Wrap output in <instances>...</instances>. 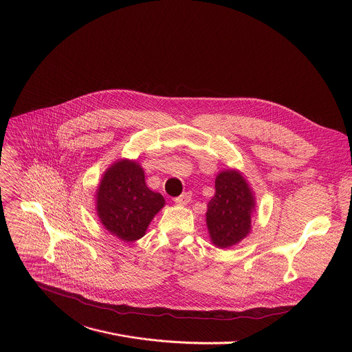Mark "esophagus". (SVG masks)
<instances>
[{"label": "esophagus", "mask_w": 352, "mask_h": 352, "mask_svg": "<svg viewBox=\"0 0 352 352\" xmlns=\"http://www.w3.org/2000/svg\"><path fill=\"white\" fill-rule=\"evenodd\" d=\"M190 201V192H184L181 197L174 198V202L177 205H186Z\"/></svg>", "instance_id": "obj_1"}]
</instances>
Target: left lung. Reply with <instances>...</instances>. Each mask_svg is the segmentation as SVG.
<instances>
[{
	"instance_id": "left-lung-1",
	"label": "left lung",
	"mask_w": 352,
	"mask_h": 352,
	"mask_svg": "<svg viewBox=\"0 0 352 352\" xmlns=\"http://www.w3.org/2000/svg\"><path fill=\"white\" fill-rule=\"evenodd\" d=\"M254 197L245 179L233 170L216 177L214 195L208 204L206 225L212 243L228 248L243 240L251 229Z\"/></svg>"
}]
</instances>
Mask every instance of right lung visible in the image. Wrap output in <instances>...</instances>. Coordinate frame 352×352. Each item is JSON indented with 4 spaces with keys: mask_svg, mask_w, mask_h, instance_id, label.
<instances>
[{
    "mask_svg": "<svg viewBox=\"0 0 352 352\" xmlns=\"http://www.w3.org/2000/svg\"><path fill=\"white\" fill-rule=\"evenodd\" d=\"M163 206V195L148 189L142 167L127 160L105 173L97 192L102 225L123 241L143 237L148 223Z\"/></svg>",
    "mask_w": 352,
    "mask_h": 352,
    "instance_id": "1",
    "label": "right lung"
}]
</instances>
